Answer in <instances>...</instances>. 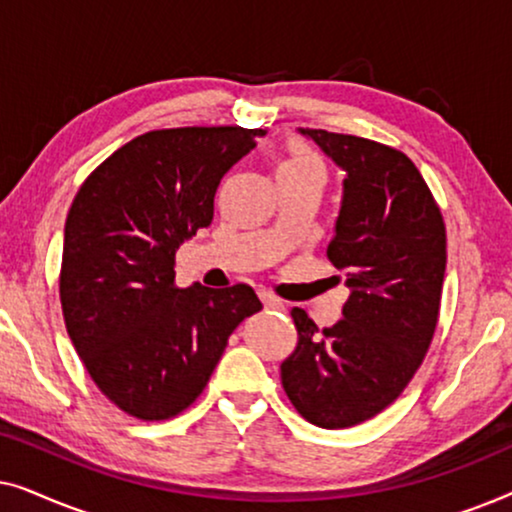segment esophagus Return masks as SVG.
Instances as JSON below:
<instances>
[{
    "instance_id": "esophagus-1",
    "label": "esophagus",
    "mask_w": 512,
    "mask_h": 512,
    "mask_svg": "<svg viewBox=\"0 0 512 512\" xmlns=\"http://www.w3.org/2000/svg\"><path fill=\"white\" fill-rule=\"evenodd\" d=\"M258 296H261L265 310H284L282 300H279L277 296H272L270 291H261V293H258Z\"/></svg>"
}]
</instances>
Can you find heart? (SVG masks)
Segmentation results:
<instances>
[{
    "label": "heart",
    "instance_id": "b5f03b06",
    "mask_svg": "<svg viewBox=\"0 0 512 512\" xmlns=\"http://www.w3.org/2000/svg\"><path fill=\"white\" fill-rule=\"evenodd\" d=\"M284 165H293V167H307V170H317L324 174V167H321V160L314 156L312 151L307 149H296L291 151V156L284 160Z\"/></svg>",
    "mask_w": 512,
    "mask_h": 512
}]
</instances>
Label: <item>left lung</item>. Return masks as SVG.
I'll return each mask as SVG.
<instances>
[{
	"mask_svg": "<svg viewBox=\"0 0 512 512\" xmlns=\"http://www.w3.org/2000/svg\"><path fill=\"white\" fill-rule=\"evenodd\" d=\"M298 130L345 170L326 256L345 272L349 298L342 319L324 331L293 307L298 345L282 363V387L310 424L347 429L394 403L422 366L440 312L445 223L405 153L373 139Z\"/></svg>",
	"mask_w": 512,
	"mask_h": 512,
	"instance_id": "obj_1",
	"label": "left lung"
}]
</instances>
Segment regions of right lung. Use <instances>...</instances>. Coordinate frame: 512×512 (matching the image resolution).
Wrapping results in <instances>:
<instances>
[{
	"label": "right lung",
	"mask_w": 512,
	"mask_h": 512,
	"mask_svg": "<svg viewBox=\"0 0 512 512\" xmlns=\"http://www.w3.org/2000/svg\"><path fill=\"white\" fill-rule=\"evenodd\" d=\"M265 130L170 128L139 135L83 181L69 207L60 303L97 389L160 422L207 387L230 333L263 310L247 284L174 286L179 244L207 228L223 174Z\"/></svg>",
	"instance_id": "1"
}]
</instances>
